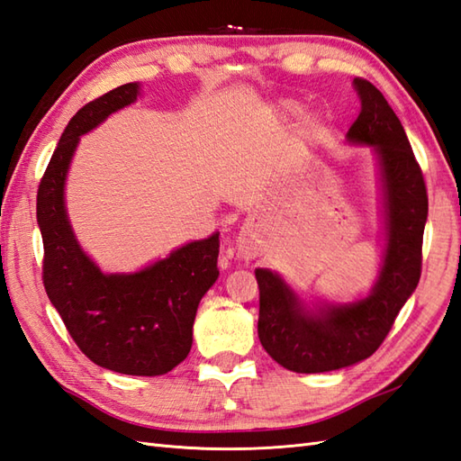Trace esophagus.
Masks as SVG:
<instances>
[{"mask_svg": "<svg viewBox=\"0 0 461 461\" xmlns=\"http://www.w3.org/2000/svg\"><path fill=\"white\" fill-rule=\"evenodd\" d=\"M239 250L244 258H252L256 256V250H254V244L250 240L249 234H242V237H239Z\"/></svg>", "mask_w": 461, "mask_h": 461, "instance_id": "obj_1", "label": "esophagus"}]
</instances>
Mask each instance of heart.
I'll return each instance as SVG.
<instances>
[{"label":"heart","instance_id":"b5f03b06","mask_svg":"<svg viewBox=\"0 0 461 461\" xmlns=\"http://www.w3.org/2000/svg\"><path fill=\"white\" fill-rule=\"evenodd\" d=\"M284 109L287 111V113H291V115H299L301 113V107L297 104H285Z\"/></svg>","mask_w":461,"mask_h":461}]
</instances>
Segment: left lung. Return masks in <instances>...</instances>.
<instances>
[{"instance_id":"left-lung-1","label":"left lung","mask_w":461,"mask_h":461,"mask_svg":"<svg viewBox=\"0 0 461 461\" xmlns=\"http://www.w3.org/2000/svg\"><path fill=\"white\" fill-rule=\"evenodd\" d=\"M360 115L348 140L374 146L387 207V250L377 284L366 299L324 307L311 315L269 269H256L260 289L258 336L264 350L289 372H332L372 356L384 344L405 301L419 285L429 195L411 142L384 94L364 77L354 80Z\"/></svg>"}]
</instances>
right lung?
Returning <instances> with one entry per match:
<instances>
[{
  "instance_id": "right-lung-1",
  "label": "right lung",
  "mask_w": 461,
  "mask_h": 461,
  "mask_svg": "<svg viewBox=\"0 0 461 461\" xmlns=\"http://www.w3.org/2000/svg\"><path fill=\"white\" fill-rule=\"evenodd\" d=\"M137 95L139 84L111 89L64 129L37 194L42 284L72 340L94 364L127 375H162L192 350L197 305L219 277V232L139 274L104 276L77 246L64 209V179L77 140Z\"/></svg>"
}]
</instances>
